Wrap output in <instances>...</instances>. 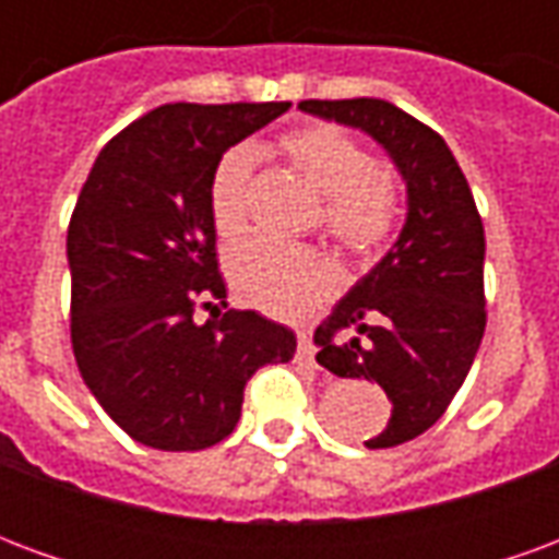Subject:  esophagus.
<instances>
[{"label":"esophagus","instance_id":"esophagus-1","mask_svg":"<svg viewBox=\"0 0 559 559\" xmlns=\"http://www.w3.org/2000/svg\"><path fill=\"white\" fill-rule=\"evenodd\" d=\"M296 338H299V350H296V356H299V362L305 365H314V344H311V332L308 329H296Z\"/></svg>","mask_w":559,"mask_h":559}]
</instances>
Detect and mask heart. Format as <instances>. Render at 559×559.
Masks as SVG:
<instances>
[{
	"label": "heart",
	"instance_id": "obj_1",
	"mask_svg": "<svg viewBox=\"0 0 559 559\" xmlns=\"http://www.w3.org/2000/svg\"><path fill=\"white\" fill-rule=\"evenodd\" d=\"M284 155L323 194V227L350 251H371L399 218L395 185L368 148L335 126L296 128L281 140ZM254 148H230L209 185V215L227 248L251 224ZM233 290L245 305L275 317H305L338 287V266L317 248L245 245L227 263Z\"/></svg>",
	"mask_w": 559,
	"mask_h": 559
}]
</instances>
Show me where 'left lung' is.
Masks as SVG:
<instances>
[{
  "mask_svg": "<svg viewBox=\"0 0 559 559\" xmlns=\"http://www.w3.org/2000/svg\"><path fill=\"white\" fill-rule=\"evenodd\" d=\"M299 110L374 138L407 182L399 242L317 326V362L371 380L392 401L386 431L365 440L389 449L440 419L464 383L485 335V230L445 140L380 98L302 102Z\"/></svg>",
  "mask_w": 559,
  "mask_h": 559,
  "instance_id": "left-lung-1",
  "label": "left lung"
}]
</instances>
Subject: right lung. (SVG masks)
I'll list each match as a JSON object with an SVG mask.
<instances>
[{
  "label": "right lung",
  "instance_id": "1",
  "mask_svg": "<svg viewBox=\"0 0 559 559\" xmlns=\"http://www.w3.org/2000/svg\"><path fill=\"white\" fill-rule=\"evenodd\" d=\"M287 110L290 102L164 104L92 164L68 224L71 344L83 383L138 443H221L251 374L296 353L290 329L257 311L194 320L197 302L227 296L209 215L215 167Z\"/></svg>",
  "mask_w": 559,
  "mask_h": 559
}]
</instances>
